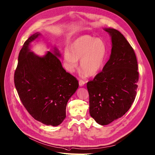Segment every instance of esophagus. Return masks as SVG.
Listing matches in <instances>:
<instances>
[{
  "label": "esophagus",
  "instance_id": "esophagus-1",
  "mask_svg": "<svg viewBox=\"0 0 155 155\" xmlns=\"http://www.w3.org/2000/svg\"><path fill=\"white\" fill-rule=\"evenodd\" d=\"M86 83V81L84 80H83V79H80L79 81V86H83Z\"/></svg>",
  "mask_w": 155,
  "mask_h": 155
}]
</instances>
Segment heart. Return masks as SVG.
<instances>
[{
	"label": "heart",
	"mask_w": 155,
	"mask_h": 155,
	"mask_svg": "<svg viewBox=\"0 0 155 155\" xmlns=\"http://www.w3.org/2000/svg\"><path fill=\"white\" fill-rule=\"evenodd\" d=\"M107 46L99 38L86 35L79 37L64 51V64L66 69L73 72L78 65L86 75H94L103 68L106 57Z\"/></svg>",
	"instance_id": "b5f03b06"
}]
</instances>
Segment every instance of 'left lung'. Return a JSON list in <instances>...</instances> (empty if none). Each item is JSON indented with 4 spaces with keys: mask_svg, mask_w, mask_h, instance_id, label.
<instances>
[{
    "mask_svg": "<svg viewBox=\"0 0 155 155\" xmlns=\"http://www.w3.org/2000/svg\"><path fill=\"white\" fill-rule=\"evenodd\" d=\"M104 30L111 37L110 58L102 71L87 83L89 113L101 125L109 124L130 110L139 80L137 59L130 43L118 31Z\"/></svg>",
    "mask_w": 155,
    "mask_h": 155,
    "instance_id": "left-lung-1",
    "label": "left lung"
}]
</instances>
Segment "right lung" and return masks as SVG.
Here are the masks:
<instances>
[{
  "instance_id": "right-lung-1",
  "label": "right lung",
  "mask_w": 155,
  "mask_h": 155,
  "mask_svg": "<svg viewBox=\"0 0 155 155\" xmlns=\"http://www.w3.org/2000/svg\"><path fill=\"white\" fill-rule=\"evenodd\" d=\"M35 34L20 51L14 73V84L26 110L35 120L56 126L65 119L68 100L79 86L77 79L62 66L56 48L39 57L30 51Z\"/></svg>"
}]
</instances>
